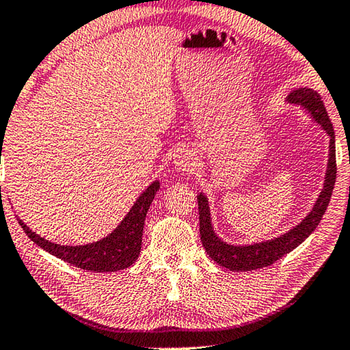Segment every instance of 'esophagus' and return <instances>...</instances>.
Here are the masks:
<instances>
[{
  "label": "esophagus",
  "mask_w": 350,
  "mask_h": 350,
  "mask_svg": "<svg viewBox=\"0 0 350 350\" xmlns=\"http://www.w3.org/2000/svg\"><path fill=\"white\" fill-rule=\"evenodd\" d=\"M174 165L178 170H182V172H191L193 167V158L191 155V152L185 149L177 150L174 155Z\"/></svg>",
  "instance_id": "34e87169"
}]
</instances>
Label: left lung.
Returning a JSON list of instances; mask_svg holds the SVG:
<instances>
[{
    "instance_id": "1",
    "label": "left lung",
    "mask_w": 350,
    "mask_h": 350,
    "mask_svg": "<svg viewBox=\"0 0 350 350\" xmlns=\"http://www.w3.org/2000/svg\"><path fill=\"white\" fill-rule=\"evenodd\" d=\"M288 103L292 104H301L304 109L310 111L313 119L327 131L329 135V159H328V170L327 176H325L323 189L319 195L318 201L313 207V210L308 213L303 222L297 225L286 234L280 235V237L256 243V245L249 246H232L226 245L225 241L217 237L212 228V222H210V210H208V201L204 195L200 193L198 200V213H200V237L202 241L208 256L217 262L221 267L228 268L232 271H250L258 270V268L268 267L274 264L278 259L289 254L297 246L310 235L316 226L319 225L321 219L327 210L332 189H334L336 176H337V164H336V137H334V128H332V122L325 109L322 96L308 88H298L288 95Z\"/></svg>"
}]
</instances>
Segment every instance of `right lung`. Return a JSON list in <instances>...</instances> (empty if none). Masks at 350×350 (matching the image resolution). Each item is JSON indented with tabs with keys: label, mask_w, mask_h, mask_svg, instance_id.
<instances>
[{
	"label": "right lung",
	"mask_w": 350,
	"mask_h": 350,
	"mask_svg": "<svg viewBox=\"0 0 350 350\" xmlns=\"http://www.w3.org/2000/svg\"><path fill=\"white\" fill-rule=\"evenodd\" d=\"M159 189V182L155 180L148 186L138 200L134 202L118 228L100 241L85 246H61L49 241L38 234L32 232L28 226L18 219L19 225L27 232L28 237L37 246L44 249L49 254L62 259V261L88 271L110 273L128 268L133 265L142 250V235L144 228V219L152 204L155 193Z\"/></svg>",
	"instance_id": "obj_1"
}]
</instances>
